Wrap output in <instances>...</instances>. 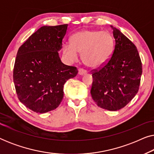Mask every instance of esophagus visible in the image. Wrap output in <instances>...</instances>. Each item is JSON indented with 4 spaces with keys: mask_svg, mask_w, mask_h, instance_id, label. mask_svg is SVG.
Wrapping results in <instances>:
<instances>
[{
    "mask_svg": "<svg viewBox=\"0 0 154 154\" xmlns=\"http://www.w3.org/2000/svg\"><path fill=\"white\" fill-rule=\"evenodd\" d=\"M86 73H87V71H86V70H85V69H79V75H84V74H85Z\"/></svg>",
    "mask_w": 154,
    "mask_h": 154,
    "instance_id": "obj_1",
    "label": "esophagus"
}]
</instances>
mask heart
I'll return each instance as SVG.
<instances>
[{"instance_id":"1","label":"heart","mask_w":154,"mask_h":154,"mask_svg":"<svg viewBox=\"0 0 154 154\" xmlns=\"http://www.w3.org/2000/svg\"><path fill=\"white\" fill-rule=\"evenodd\" d=\"M71 43H65L63 50L67 57L75 61L79 52L87 66L97 68L106 64L113 52L114 41L107 31L83 30L71 36Z\"/></svg>"}]
</instances>
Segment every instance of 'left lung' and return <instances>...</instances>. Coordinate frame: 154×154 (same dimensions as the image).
Segmentation results:
<instances>
[{"label":"left lung","mask_w":154,"mask_h":154,"mask_svg":"<svg viewBox=\"0 0 154 154\" xmlns=\"http://www.w3.org/2000/svg\"><path fill=\"white\" fill-rule=\"evenodd\" d=\"M115 46L104 66L92 72V97L98 106L117 111L136 95L142 73V62L136 46L119 29L111 26Z\"/></svg>","instance_id":"obj_1"}]
</instances>
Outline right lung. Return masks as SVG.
Listing matches in <instances>:
<instances>
[{"instance_id":"obj_1","label":"right lung","mask_w":154,"mask_h":154,"mask_svg":"<svg viewBox=\"0 0 154 154\" xmlns=\"http://www.w3.org/2000/svg\"><path fill=\"white\" fill-rule=\"evenodd\" d=\"M68 24L43 26L19 48L13 81L19 100L25 106L43 113L57 108L64 97V85L74 78L77 68L63 64L58 51Z\"/></svg>"}]
</instances>
